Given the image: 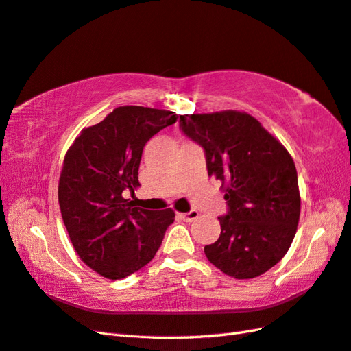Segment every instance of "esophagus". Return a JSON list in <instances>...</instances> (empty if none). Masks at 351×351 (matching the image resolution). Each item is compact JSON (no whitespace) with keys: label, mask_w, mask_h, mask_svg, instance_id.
Wrapping results in <instances>:
<instances>
[{"label":"esophagus","mask_w":351,"mask_h":351,"mask_svg":"<svg viewBox=\"0 0 351 351\" xmlns=\"http://www.w3.org/2000/svg\"><path fill=\"white\" fill-rule=\"evenodd\" d=\"M179 217H181L184 221L191 223V221H194V219L199 218V213L197 210H191V213H186V214H179Z\"/></svg>","instance_id":"1"}]
</instances>
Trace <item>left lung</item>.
<instances>
[{"instance_id":"left-lung-1","label":"left lung","mask_w":351,"mask_h":351,"mask_svg":"<svg viewBox=\"0 0 351 351\" xmlns=\"http://www.w3.org/2000/svg\"><path fill=\"white\" fill-rule=\"evenodd\" d=\"M182 132L203 146L208 175L221 181L229 213L208 260L236 280L265 274L286 256L300 215L295 161L247 112L181 115Z\"/></svg>"}]
</instances>
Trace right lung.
I'll list each match as a JSON object with an SVG mask.
<instances>
[{
	"instance_id": "right-lung-1",
	"label": "right lung",
	"mask_w": 351,
	"mask_h": 351,
	"mask_svg": "<svg viewBox=\"0 0 351 351\" xmlns=\"http://www.w3.org/2000/svg\"><path fill=\"white\" fill-rule=\"evenodd\" d=\"M175 112L119 106L84 128L64 157L58 202L73 248L82 262L109 280L148 265L158 251L173 209L137 208L134 194L145 143L176 122Z\"/></svg>"
}]
</instances>
